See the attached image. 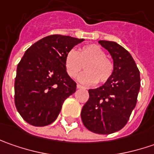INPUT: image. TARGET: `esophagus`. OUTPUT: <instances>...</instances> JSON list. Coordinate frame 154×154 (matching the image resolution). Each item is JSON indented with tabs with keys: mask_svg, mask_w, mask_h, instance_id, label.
Returning <instances> with one entry per match:
<instances>
[{
	"mask_svg": "<svg viewBox=\"0 0 154 154\" xmlns=\"http://www.w3.org/2000/svg\"><path fill=\"white\" fill-rule=\"evenodd\" d=\"M77 88H78V89H83L84 87L81 86V85H80V84H77Z\"/></svg>",
	"mask_w": 154,
	"mask_h": 154,
	"instance_id": "esophagus-1",
	"label": "esophagus"
}]
</instances>
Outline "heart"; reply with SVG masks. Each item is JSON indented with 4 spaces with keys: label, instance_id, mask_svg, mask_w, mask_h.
Segmentation results:
<instances>
[{
    "label": "heart",
    "instance_id": "heart-1",
    "mask_svg": "<svg viewBox=\"0 0 154 154\" xmlns=\"http://www.w3.org/2000/svg\"><path fill=\"white\" fill-rule=\"evenodd\" d=\"M64 64L70 78H75L84 66L86 72L79 77V80L85 85L105 83L114 70L113 62L97 45H85L77 52L74 50L69 51L65 56Z\"/></svg>",
    "mask_w": 154,
    "mask_h": 154
}]
</instances>
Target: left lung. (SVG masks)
Here are the masks:
<instances>
[{"label": "left lung", "mask_w": 154, "mask_h": 154, "mask_svg": "<svg viewBox=\"0 0 154 154\" xmlns=\"http://www.w3.org/2000/svg\"><path fill=\"white\" fill-rule=\"evenodd\" d=\"M109 51L114 70L103 86L90 89L89 99L81 110L84 126L93 133L109 134L126 125L135 107L140 86V71L133 57L116 42L100 40Z\"/></svg>", "instance_id": "1"}]
</instances>
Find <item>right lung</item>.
I'll return each instance as SVG.
<instances>
[{"instance_id": "right-lung-1", "label": "right lung", "mask_w": 154, "mask_h": 154, "mask_svg": "<svg viewBox=\"0 0 154 154\" xmlns=\"http://www.w3.org/2000/svg\"><path fill=\"white\" fill-rule=\"evenodd\" d=\"M83 38L51 35L27 49L17 67L14 103L22 118L42 127L52 123L63 102L76 90L67 74L64 60L68 51Z\"/></svg>"}]
</instances>
